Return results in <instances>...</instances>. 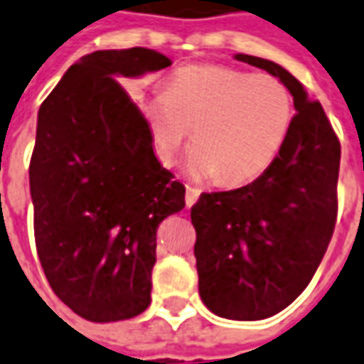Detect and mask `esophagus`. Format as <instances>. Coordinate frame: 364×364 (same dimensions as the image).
Instances as JSON below:
<instances>
[{
    "label": "esophagus",
    "instance_id": "esophagus-1",
    "mask_svg": "<svg viewBox=\"0 0 364 364\" xmlns=\"http://www.w3.org/2000/svg\"><path fill=\"white\" fill-rule=\"evenodd\" d=\"M199 193H201V190H198V188H190V186H188V190H186V205H188V207H192V205L198 201Z\"/></svg>",
    "mask_w": 364,
    "mask_h": 364
}]
</instances>
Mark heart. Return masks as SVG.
I'll use <instances>...</instances> for the list:
<instances>
[{
  "label": "heart",
  "instance_id": "heart-1",
  "mask_svg": "<svg viewBox=\"0 0 364 364\" xmlns=\"http://www.w3.org/2000/svg\"><path fill=\"white\" fill-rule=\"evenodd\" d=\"M141 113L163 165H174L196 132L199 147L188 174L244 186L263 176L282 151L294 100L274 76L203 65L176 70L166 92L141 100Z\"/></svg>",
  "mask_w": 364,
  "mask_h": 364
}]
</instances>
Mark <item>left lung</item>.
I'll return each instance as SVG.
<instances>
[{
  "instance_id": "obj_1",
  "label": "left lung",
  "mask_w": 364,
  "mask_h": 364,
  "mask_svg": "<svg viewBox=\"0 0 364 364\" xmlns=\"http://www.w3.org/2000/svg\"><path fill=\"white\" fill-rule=\"evenodd\" d=\"M237 61L280 78L296 114L263 176L230 192L201 193L192 207L199 296L232 321H261L294 301L318 269L338 217L340 140L296 76L261 57Z\"/></svg>"
}]
</instances>
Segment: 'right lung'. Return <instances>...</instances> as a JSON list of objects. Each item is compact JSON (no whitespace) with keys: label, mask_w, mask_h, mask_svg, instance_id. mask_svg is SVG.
Instances as JSON below:
<instances>
[{"label":"right lung","mask_w":364,"mask_h":364,"mask_svg":"<svg viewBox=\"0 0 364 364\" xmlns=\"http://www.w3.org/2000/svg\"><path fill=\"white\" fill-rule=\"evenodd\" d=\"M166 67L153 49L94 51L38 111V257L55 296L86 321H127L149 307L157 228L186 205L184 184L157 161L144 114L117 80Z\"/></svg>","instance_id":"obj_1"}]
</instances>
